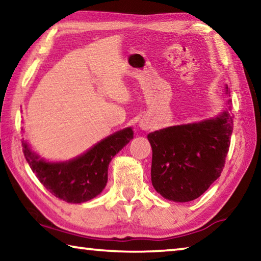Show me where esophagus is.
Returning a JSON list of instances; mask_svg holds the SVG:
<instances>
[{"mask_svg": "<svg viewBox=\"0 0 261 261\" xmlns=\"http://www.w3.org/2000/svg\"><path fill=\"white\" fill-rule=\"evenodd\" d=\"M139 127H140L141 130H149L152 127V123L148 122V121L143 120V121L139 122Z\"/></svg>", "mask_w": 261, "mask_h": 261, "instance_id": "esophagus-1", "label": "esophagus"}]
</instances>
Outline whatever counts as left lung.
<instances>
[{
    "instance_id": "1",
    "label": "left lung",
    "mask_w": 261,
    "mask_h": 261,
    "mask_svg": "<svg viewBox=\"0 0 261 261\" xmlns=\"http://www.w3.org/2000/svg\"><path fill=\"white\" fill-rule=\"evenodd\" d=\"M224 94L230 96L228 85ZM231 101L218 116L168 126L147 135L152 146L153 188L170 201L200 197L220 177L232 134Z\"/></svg>"
}]
</instances>
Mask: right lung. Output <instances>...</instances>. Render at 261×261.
Masks as SVG:
<instances>
[{
	"label": "right lung",
	"mask_w": 261,
	"mask_h": 261,
	"mask_svg": "<svg viewBox=\"0 0 261 261\" xmlns=\"http://www.w3.org/2000/svg\"><path fill=\"white\" fill-rule=\"evenodd\" d=\"M134 138L132 127L114 132L67 161H48L23 139L26 161L48 191L70 204H82L103 191L112 159Z\"/></svg>",
	"instance_id": "right-lung-1"
}]
</instances>
